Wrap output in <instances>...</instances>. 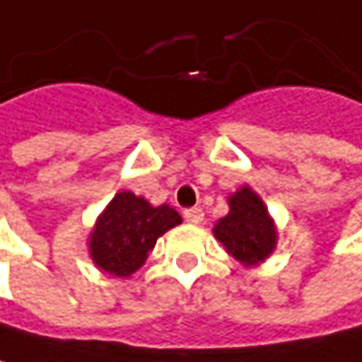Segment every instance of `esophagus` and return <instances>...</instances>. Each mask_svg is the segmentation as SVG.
I'll return each mask as SVG.
<instances>
[{
  "instance_id": "esophagus-1",
  "label": "esophagus",
  "mask_w": 362,
  "mask_h": 362,
  "mask_svg": "<svg viewBox=\"0 0 362 362\" xmlns=\"http://www.w3.org/2000/svg\"><path fill=\"white\" fill-rule=\"evenodd\" d=\"M185 221L191 225H199L204 221V210L202 208H189L185 210Z\"/></svg>"
}]
</instances>
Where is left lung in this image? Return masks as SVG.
<instances>
[{"label": "left lung", "mask_w": 362, "mask_h": 362, "mask_svg": "<svg viewBox=\"0 0 362 362\" xmlns=\"http://www.w3.org/2000/svg\"><path fill=\"white\" fill-rule=\"evenodd\" d=\"M229 206L231 212L218 221L214 235L246 265H255L269 257L276 246V229L259 195L244 187L229 199Z\"/></svg>", "instance_id": "1"}]
</instances>
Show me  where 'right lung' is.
Returning a JSON list of instances; mask_svg holds the SVG:
<instances>
[{"instance_id":"add662e5","label":"right lung","mask_w":362,"mask_h":362,"mask_svg":"<svg viewBox=\"0 0 362 362\" xmlns=\"http://www.w3.org/2000/svg\"><path fill=\"white\" fill-rule=\"evenodd\" d=\"M182 218L169 206L152 208L133 193H118L90 235V257L107 274L131 276L144 265L156 240Z\"/></svg>"}]
</instances>
